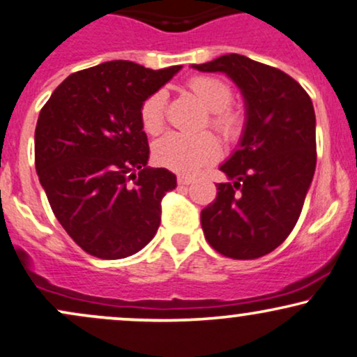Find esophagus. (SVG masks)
<instances>
[{
    "mask_svg": "<svg viewBox=\"0 0 357 357\" xmlns=\"http://www.w3.org/2000/svg\"><path fill=\"white\" fill-rule=\"evenodd\" d=\"M195 179L191 178V176H184V174H179L178 176V184L179 186H188V184H191Z\"/></svg>",
    "mask_w": 357,
    "mask_h": 357,
    "instance_id": "esophagus-1",
    "label": "esophagus"
}]
</instances>
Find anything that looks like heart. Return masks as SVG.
<instances>
[{
  "label": "heart",
  "instance_id": "b5f03b06",
  "mask_svg": "<svg viewBox=\"0 0 357 357\" xmlns=\"http://www.w3.org/2000/svg\"><path fill=\"white\" fill-rule=\"evenodd\" d=\"M191 91L203 102L209 113H213L211 123L226 137H233L241 130V116L227 106L233 101V91L225 81L213 76H196L190 81ZM167 94L165 89H158L146 98L139 109L141 124L144 131L158 132L165 123V108ZM154 160L160 165L191 174L199 167L214 161L220 154V144L209 132H181L169 131L154 143Z\"/></svg>",
  "mask_w": 357,
  "mask_h": 357
}]
</instances>
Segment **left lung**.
Listing matches in <instances>:
<instances>
[{
  "label": "left lung",
  "mask_w": 357,
  "mask_h": 357,
  "mask_svg": "<svg viewBox=\"0 0 357 357\" xmlns=\"http://www.w3.org/2000/svg\"><path fill=\"white\" fill-rule=\"evenodd\" d=\"M201 73H225L244 100L239 143L220 169L214 203L201 211L211 248L233 259H256L289 236L316 169V114L309 94L284 71L225 54Z\"/></svg>",
  "instance_id": "obj_1"
}]
</instances>
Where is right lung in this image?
I'll return each instance as SVG.
<instances>
[{"label": "right lung", "mask_w": 357, "mask_h": 357, "mask_svg": "<svg viewBox=\"0 0 357 357\" xmlns=\"http://www.w3.org/2000/svg\"><path fill=\"white\" fill-rule=\"evenodd\" d=\"M181 68L101 63L68 76L43 106L34 131L38 178L54 216L88 255L121 259L156 234L176 176L148 166L139 109Z\"/></svg>", "instance_id": "1"}]
</instances>
